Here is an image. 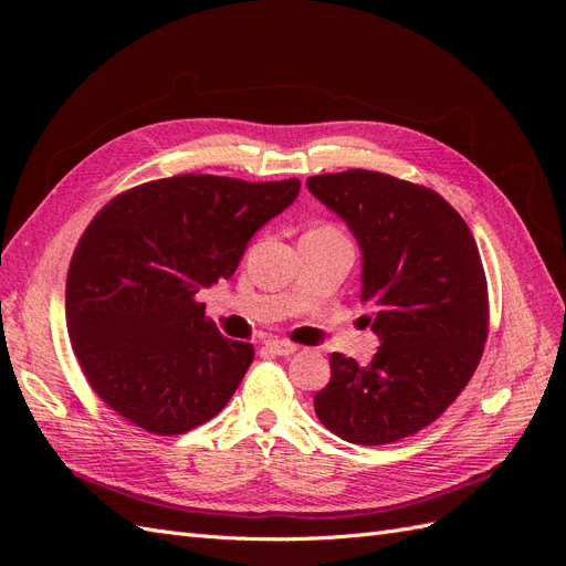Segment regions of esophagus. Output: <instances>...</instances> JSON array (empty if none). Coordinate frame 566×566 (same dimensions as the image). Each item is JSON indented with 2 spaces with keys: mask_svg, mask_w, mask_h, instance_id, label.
Returning <instances> with one entry per match:
<instances>
[{
  "mask_svg": "<svg viewBox=\"0 0 566 566\" xmlns=\"http://www.w3.org/2000/svg\"><path fill=\"white\" fill-rule=\"evenodd\" d=\"M265 348H271V350L277 353V355H291V353L298 350V344L286 342V339H268V342H265Z\"/></svg>",
  "mask_w": 566,
  "mask_h": 566,
  "instance_id": "1",
  "label": "esophagus"
}]
</instances>
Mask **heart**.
Returning a JSON list of instances; mask_svg holds the SVG:
<instances>
[{"instance_id":"1","label":"heart","mask_w":566,"mask_h":566,"mask_svg":"<svg viewBox=\"0 0 566 566\" xmlns=\"http://www.w3.org/2000/svg\"><path fill=\"white\" fill-rule=\"evenodd\" d=\"M318 229H333V227H318Z\"/></svg>"}]
</instances>
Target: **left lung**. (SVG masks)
Returning a JSON list of instances; mask_svg holds the SVG:
<instances>
[{"instance_id": "left-lung-1", "label": "left lung", "mask_w": 566, "mask_h": 566, "mask_svg": "<svg viewBox=\"0 0 566 566\" xmlns=\"http://www.w3.org/2000/svg\"><path fill=\"white\" fill-rule=\"evenodd\" d=\"M307 188L358 238L360 301L380 339L369 367L331 355L314 410L348 442H397L436 422L482 360L489 286L478 243L438 192L390 174H318Z\"/></svg>"}]
</instances>
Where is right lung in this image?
<instances>
[{"mask_svg":"<svg viewBox=\"0 0 566 566\" xmlns=\"http://www.w3.org/2000/svg\"><path fill=\"white\" fill-rule=\"evenodd\" d=\"M301 181L181 174L107 201L66 280V328L92 390L148 433L178 436L227 406L254 346L218 333L197 293L229 280Z\"/></svg>","mask_w":566,"mask_h":566,"instance_id":"right-lung-1","label":"right lung"}]
</instances>
